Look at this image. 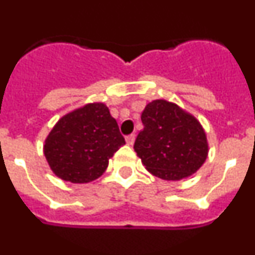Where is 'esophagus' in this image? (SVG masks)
Instances as JSON below:
<instances>
[{"label": "esophagus", "instance_id": "obj_1", "mask_svg": "<svg viewBox=\"0 0 255 255\" xmlns=\"http://www.w3.org/2000/svg\"><path fill=\"white\" fill-rule=\"evenodd\" d=\"M134 141H135V135L134 134H130V135H128V136H126V143L129 144V145H132V144H134Z\"/></svg>", "mask_w": 255, "mask_h": 255}]
</instances>
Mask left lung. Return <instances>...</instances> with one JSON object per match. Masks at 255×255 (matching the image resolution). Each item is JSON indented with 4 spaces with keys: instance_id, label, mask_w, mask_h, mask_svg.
<instances>
[{
    "instance_id": "obj_1",
    "label": "left lung",
    "mask_w": 255,
    "mask_h": 255,
    "mask_svg": "<svg viewBox=\"0 0 255 255\" xmlns=\"http://www.w3.org/2000/svg\"><path fill=\"white\" fill-rule=\"evenodd\" d=\"M144 129L134 149L150 173L163 180H181L197 172L208 154L203 128L175 103L155 100L141 114Z\"/></svg>"
}]
</instances>
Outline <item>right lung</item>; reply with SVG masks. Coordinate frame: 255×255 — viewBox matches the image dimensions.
<instances>
[{
	"label": "right lung",
	"mask_w": 255,
	"mask_h": 255,
	"mask_svg": "<svg viewBox=\"0 0 255 255\" xmlns=\"http://www.w3.org/2000/svg\"><path fill=\"white\" fill-rule=\"evenodd\" d=\"M124 144L107 106L89 103L58 120L46 139L44 155L60 179L84 184L105 172L108 159Z\"/></svg>",
	"instance_id": "1"
}]
</instances>
